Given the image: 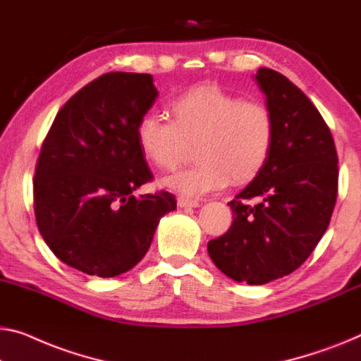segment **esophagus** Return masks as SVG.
I'll use <instances>...</instances> for the list:
<instances>
[{
  "mask_svg": "<svg viewBox=\"0 0 361 361\" xmlns=\"http://www.w3.org/2000/svg\"><path fill=\"white\" fill-rule=\"evenodd\" d=\"M178 206L180 207H199V206H201V202H199L197 199L180 196L178 197Z\"/></svg>",
  "mask_w": 361,
  "mask_h": 361,
  "instance_id": "esophagus-1",
  "label": "esophagus"
}]
</instances>
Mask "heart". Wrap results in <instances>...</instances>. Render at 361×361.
Segmentation results:
<instances>
[{"instance_id": "1", "label": "heart", "mask_w": 361, "mask_h": 361, "mask_svg": "<svg viewBox=\"0 0 361 361\" xmlns=\"http://www.w3.org/2000/svg\"><path fill=\"white\" fill-rule=\"evenodd\" d=\"M171 120L147 113L136 139L144 159L160 170H173L196 142L197 162L166 176L162 186L186 196H202L256 178L271 157L276 121L264 104L243 100L214 84L176 94L169 104Z\"/></svg>"}]
</instances>
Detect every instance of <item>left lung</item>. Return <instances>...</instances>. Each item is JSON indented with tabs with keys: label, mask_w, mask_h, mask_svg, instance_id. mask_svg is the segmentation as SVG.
I'll list each match as a JSON object with an SVG mask.
<instances>
[{
	"label": "left lung",
	"mask_w": 361,
	"mask_h": 361,
	"mask_svg": "<svg viewBox=\"0 0 361 361\" xmlns=\"http://www.w3.org/2000/svg\"><path fill=\"white\" fill-rule=\"evenodd\" d=\"M255 79L276 141L261 173L228 202L232 227L207 251L227 277L262 285L292 274L319 243L336 206L338 166L331 129L308 97L274 69L259 68Z\"/></svg>",
	"instance_id": "left-lung-1"
}]
</instances>
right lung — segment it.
Masks as SVG:
<instances>
[{"label": "right lung", "instance_id": "add662e5", "mask_svg": "<svg viewBox=\"0 0 361 361\" xmlns=\"http://www.w3.org/2000/svg\"><path fill=\"white\" fill-rule=\"evenodd\" d=\"M157 95L150 74L106 73L58 111L35 166L34 209L64 264L99 277L128 272L176 209L166 191L134 196L152 180L136 128Z\"/></svg>", "mask_w": 361, "mask_h": 361}]
</instances>
